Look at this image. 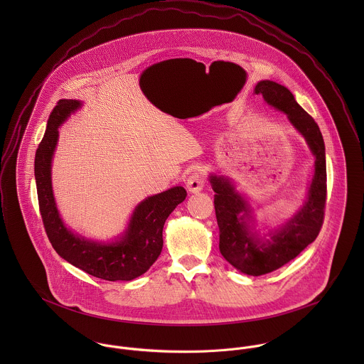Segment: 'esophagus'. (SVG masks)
Returning a JSON list of instances; mask_svg holds the SVG:
<instances>
[{
  "instance_id": "obj_1",
  "label": "esophagus",
  "mask_w": 364,
  "mask_h": 364,
  "mask_svg": "<svg viewBox=\"0 0 364 364\" xmlns=\"http://www.w3.org/2000/svg\"><path fill=\"white\" fill-rule=\"evenodd\" d=\"M205 178L199 172H193L188 179H186V189L189 193H199L205 188Z\"/></svg>"
}]
</instances>
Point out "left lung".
<instances>
[{"label": "left lung", "instance_id": "obj_1", "mask_svg": "<svg viewBox=\"0 0 364 364\" xmlns=\"http://www.w3.org/2000/svg\"><path fill=\"white\" fill-rule=\"evenodd\" d=\"M264 102L283 112L291 126L306 139L314 162V175L307 199L300 210L279 228L260 235L252 224V208L228 176L210 173L214 208L220 230V252L245 274L270 273L294 259L319 234L326 202L325 144L318 124L296 102L293 94L270 80L259 81L254 90ZM268 238L266 239L265 237Z\"/></svg>", "mask_w": 364, "mask_h": 364}]
</instances>
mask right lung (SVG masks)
I'll return each mask as SVG.
<instances>
[{
	"instance_id": "1",
	"label": "right lung",
	"mask_w": 364,
	"mask_h": 364,
	"mask_svg": "<svg viewBox=\"0 0 364 364\" xmlns=\"http://www.w3.org/2000/svg\"><path fill=\"white\" fill-rule=\"evenodd\" d=\"M81 105L77 100L57 102L36 150L35 179L41 215L49 241L63 259L98 279L129 282L146 273L159 257L165 220L185 200L186 191L182 186H173L146 198L134 208L123 234L110 242L87 240L68 230L58 214L53 195L52 159L58 140V127Z\"/></svg>"
}]
</instances>
